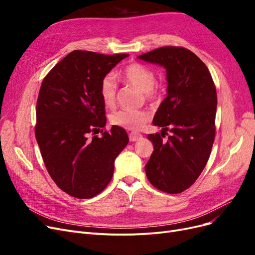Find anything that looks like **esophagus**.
I'll return each mask as SVG.
<instances>
[{
    "label": "esophagus",
    "instance_id": "34e87169",
    "mask_svg": "<svg viewBox=\"0 0 255 255\" xmlns=\"http://www.w3.org/2000/svg\"><path fill=\"white\" fill-rule=\"evenodd\" d=\"M128 138H129V141L134 142V141H137V140L140 139V138H141V134L136 133V132H130V133L128 134Z\"/></svg>",
    "mask_w": 255,
    "mask_h": 255
}]
</instances>
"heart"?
I'll return each instance as SVG.
<instances>
[{
	"mask_svg": "<svg viewBox=\"0 0 255 255\" xmlns=\"http://www.w3.org/2000/svg\"><path fill=\"white\" fill-rule=\"evenodd\" d=\"M119 79L142 91L144 98L150 102L156 101L158 92L155 88V74L149 67L140 63L127 65L118 74ZM100 96L105 106L112 107L117 98V82L112 74H107L100 83ZM149 120V114L142 110H120L111 114L110 122L113 126L128 130L141 129Z\"/></svg>",
	"mask_w": 255,
	"mask_h": 255,
	"instance_id": "b5f03b06",
	"label": "heart"
}]
</instances>
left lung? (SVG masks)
I'll use <instances>...</instances> for the list:
<instances>
[{
    "mask_svg": "<svg viewBox=\"0 0 255 255\" xmlns=\"http://www.w3.org/2000/svg\"><path fill=\"white\" fill-rule=\"evenodd\" d=\"M167 71V97L154 116L149 134L154 151L144 170L154 187L180 194L196 182L211 155L215 140L217 94L207 67L195 53L182 47H161L138 56ZM165 130L172 135L162 140Z\"/></svg>",
    "mask_w": 255,
    "mask_h": 255,
    "instance_id": "8db88e82",
    "label": "left lung"
}]
</instances>
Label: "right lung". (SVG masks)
Here are the masks:
<instances>
[{"mask_svg":"<svg viewBox=\"0 0 255 255\" xmlns=\"http://www.w3.org/2000/svg\"><path fill=\"white\" fill-rule=\"evenodd\" d=\"M128 54L75 50L45 75L36 106L35 136L45 168L57 186L78 199L102 192L114 174V163L128 136L106 125L100 83Z\"/></svg>","mask_w":255,"mask_h":255,"instance_id":"right-lung-1","label":"right lung"}]
</instances>
